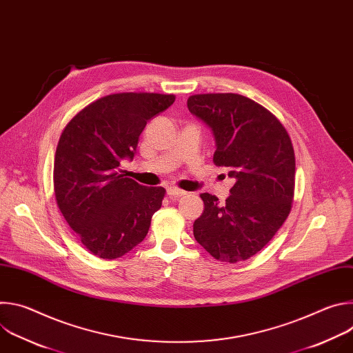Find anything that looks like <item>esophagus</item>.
<instances>
[{
    "mask_svg": "<svg viewBox=\"0 0 353 353\" xmlns=\"http://www.w3.org/2000/svg\"><path fill=\"white\" fill-rule=\"evenodd\" d=\"M187 192L185 191H183V190H180V188H177V187H169L168 188V195L170 196V198H180V196H184Z\"/></svg>",
    "mask_w": 353,
    "mask_h": 353,
    "instance_id": "1",
    "label": "esophagus"
}]
</instances>
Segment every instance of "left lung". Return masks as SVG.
<instances>
[{
  "instance_id": "1",
  "label": "left lung",
  "mask_w": 353,
  "mask_h": 353,
  "mask_svg": "<svg viewBox=\"0 0 353 353\" xmlns=\"http://www.w3.org/2000/svg\"><path fill=\"white\" fill-rule=\"evenodd\" d=\"M191 114L215 138L214 163L234 179L226 203L201 194L204 212L192 225L195 240L223 263L257 254L286 221L294 194V150L281 121L237 93L192 94Z\"/></svg>"
}]
</instances>
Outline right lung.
Masks as SVG:
<instances>
[{
	"label": "right lung",
	"mask_w": 353,
	"mask_h": 353,
	"mask_svg": "<svg viewBox=\"0 0 353 353\" xmlns=\"http://www.w3.org/2000/svg\"><path fill=\"white\" fill-rule=\"evenodd\" d=\"M174 94L114 93L100 97L65 125L54 158V194L70 228L92 254L114 260L146 236L166 190L125 177L146 121Z\"/></svg>",
	"instance_id": "obj_1"
}]
</instances>
